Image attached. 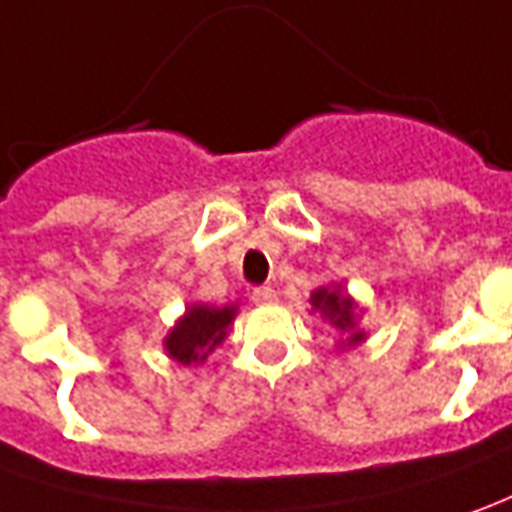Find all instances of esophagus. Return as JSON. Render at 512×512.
<instances>
[{"instance_id":"1","label":"esophagus","mask_w":512,"mask_h":512,"mask_svg":"<svg viewBox=\"0 0 512 512\" xmlns=\"http://www.w3.org/2000/svg\"><path fill=\"white\" fill-rule=\"evenodd\" d=\"M276 290L273 287H253L250 292V301L256 303V306H267V303H276Z\"/></svg>"}]
</instances>
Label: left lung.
I'll return each mask as SVG.
<instances>
[{
    "label": "left lung",
    "mask_w": 512,
    "mask_h": 512,
    "mask_svg": "<svg viewBox=\"0 0 512 512\" xmlns=\"http://www.w3.org/2000/svg\"><path fill=\"white\" fill-rule=\"evenodd\" d=\"M312 306L329 317L337 329H354V303H351V298L340 295V290H317L312 295ZM359 340H362V331H354L351 343H359Z\"/></svg>",
    "instance_id": "8db88e82"
}]
</instances>
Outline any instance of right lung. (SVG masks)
<instances>
[{
	"label": "right lung",
	"instance_id": "right-lung-1",
	"mask_svg": "<svg viewBox=\"0 0 512 512\" xmlns=\"http://www.w3.org/2000/svg\"><path fill=\"white\" fill-rule=\"evenodd\" d=\"M234 320V309H214V306H192L183 320L167 337L169 357L178 359L181 365L203 362L211 351L222 343L228 323Z\"/></svg>",
	"mask_w": 512,
	"mask_h": 512
}]
</instances>
